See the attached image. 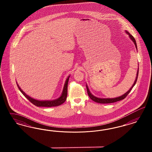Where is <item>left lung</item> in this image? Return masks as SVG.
Here are the masks:
<instances>
[{
    "label": "left lung",
    "mask_w": 152,
    "mask_h": 152,
    "mask_svg": "<svg viewBox=\"0 0 152 152\" xmlns=\"http://www.w3.org/2000/svg\"><path fill=\"white\" fill-rule=\"evenodd\" d=\"M125 32L126 33H128V34L129 35L130 38L132 40V41L133 42L135 47L137 50V43H136V41L135 39V38H134L133 36L130 34L128 31H125ZM138 73H139V68H138V71H137V76H136V78H135V80L134 81V83H133V85H132V86L131 87V88L129 89V90L126 92L125 94H124V95H123L122 96H120L119 97H115V98H106V99H101V98H99V97H95V96H94L92 95V94L90 92L88 88V85H86V88H87V91H88V95L89 96V97H90V99L96 102L97 103H100V104H109V103H113V102H117V101H120L121 100H123L124 99H125L126 97L127 96V95L129 94V92L131 91L132 88H133L134 86V85H135V83H137V79H138Z\"/></svg>",
    "instance_id": "obj_1"
}]
</instances>
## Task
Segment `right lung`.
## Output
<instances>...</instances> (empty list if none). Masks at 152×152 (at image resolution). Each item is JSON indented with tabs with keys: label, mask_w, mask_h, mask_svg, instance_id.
<instances>
[{
	"label": "right lung",
	"mask_w": 152,
	"mask_h": 152,
	"mask_svg": "<svg viewBox=\"0 0 152 152\" xmlns=\"http://www.w3.org/2000/svg\"><path fill=\"white\" fill-rule=\"evenodd\" d=\"M69 76L66 80L62 93L61 96L59 98H58L57 99L53 100L40 101V100H36L33 98H32L31 97L29 96L25 92H23V90L19 86L18 84L17 83V86L19 90L20 91V92L23 94V95L34 105L38 106V107H52V106H59L60 105L62 104L66 101L67 96V86H68V82H69Z\"/></svg>",
	"instance_id": "obj_1"
}]
</instances>
